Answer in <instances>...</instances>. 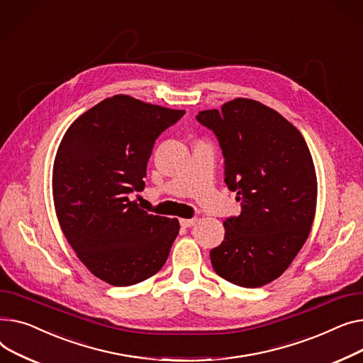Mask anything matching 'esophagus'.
I'll return each instance as SVG.
<instances>
[{
  "instance_id": "esophagus-1",
  "label": "esophagus",
  "mask_w": 363,
  "mask_h": 363,
  "mask_svg": "<svg viewBox=\"0 0 363 363\" xmlns=\"http://www.w3.org/2000/svg\"><path fill=\"white\" fill-rule=\"evenodd\" d=\"M196 218H186V220H180V224H182V227H191V225H195L196 224Z\"/></svg>"
}]
</instances>
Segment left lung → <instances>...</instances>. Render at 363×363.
<instances>
[{"label":"left lung","mask_w":363,"mask_h":363,"mask_svg":"<svg viewBox=\"0 0 363 363\" xmlns=\"http://www.w3.org/2000/svg\"><path fill=\"white\" fill-rule=\"evenodd\" d=\"M196 120L217 136L224 182L242 206L240 216L225 218L211 264L233 284L265 286L289 268L309 236L316 206L309 147L290 121L253 99H233Z\"/></svg>","instance_id":"left-lung-1"}]
</instances>
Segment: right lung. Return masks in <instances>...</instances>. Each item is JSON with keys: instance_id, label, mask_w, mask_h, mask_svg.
<instances>
[{"instance_id": "right-lung-1", "label": "right lung", "mask_w": 363, "mask_h": 363, "mask_svg": "<svg viewBox=\"0 0 363 363\" xmlns=\"http://www.w3.org/2000/svg\"><path fill=\"white\" fill-rule=\"evenodd\" d=\"M184 116L127 95L106 98L64 135L52 195L61 230L77 258L105 283L125 287L157 274L180 224L129 199L145 187L158 136Z\"/></svg>"}]
</instances>
